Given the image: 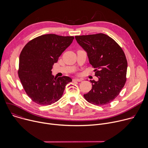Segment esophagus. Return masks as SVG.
<instances>
[{
    "mask_svg": "<svg viewBox=\"0 0 148 148\" xmlns=\"http://www.w3.org/2000/svg\"><path fill=\"white\" fill-rule=\"evenodd\" d=\"M82 81V79L81 78H74L73 79V81H78V82H81Z\"/></svg>",
    "mask_w": 148,
    "mask_h": 148,
    "instance_id": "obj_1",
    "label": "esophagus"
}]
</instances>
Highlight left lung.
Segmentation results:
<instances>
[{
  "label": "left lung",
  "mask_w": 148,
  "mask_h": 148,
  "mask_svg": "<svg viewBox=\"0 0 148 148\" xmlns=\"http://www.w3.org/2000/svg\"><path fill=\"white\" fill-rule=\"evenodd\" d=\"M77 43L87 53L98 81L90 80L92 89L84 97L95 105H107L119 94L126 80L128 63L125 53L110 36L98 33L75 36Z\"/></svg>",
  "instance_id": "8db88e82"
}]
</instances>
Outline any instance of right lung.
I'll list each match as a JSON object with an SVG mask.
<instances>
[{
  "label": "right lung",
  "instance_id": "right-lung-1",
  "mask_svg": "<svg viewBox=\"0 0 148 148\" xmlns=\"http://www.w3.org/2000/svg\"><path fill=\"white\" fill-rule=\"evenodd\" d=\"M74 38L54 34L41 35L29 41L21 51L18 77L26 93L35 103L48 105L57 102L72 81L67 76L54 77L51 69Z\"/></svg>",
  "mask_w": 148,
  "mask_h": 148
}]
</instances>
